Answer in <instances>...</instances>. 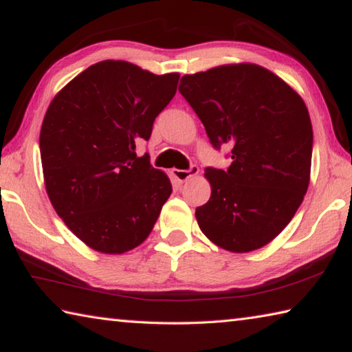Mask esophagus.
<instances>
[{
	"label": "esophagus",
	"instance_id": "obj_1",
	"mask_svg": "<svg viewBox=\"0 0 352 352\" xmlns=\"http://www.w3.org/2000/svg\"><path fill=\"white\" fill-rule=\"evenodd\" d=\"M199 174V168L197 166H192V168L188 169V170H183V169H172V177L175 178L178 183H184L188 182L189 178H192Z\"/></svg>",
	"mask_w": 352,
	"mask_h": 352
}]
</instances>
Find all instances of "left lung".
I'll list each match as a JSON object with an SVG mask.
<instances>
[{
    "label": "left lung",
    "mask_w": 352,
    "mask_h": 352,
    "mask_svg": "<svg viewBox=\"0 0 352 352\" xmlns=\"http://www.w3.org/2000/svg\"><path fill=\"white\" fill-rule=\"evenodd\" d=\"M178 90L214 147H231L228 170L208 168V204L195 210L201 233L231 253L270 243L295 216L311 182L307 107L281 77L256 63L184 74Z\"/></svg>",
    "instance_id": "8db88e82"
}]
</instances>
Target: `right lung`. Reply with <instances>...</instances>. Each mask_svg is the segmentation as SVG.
I'll return each instance as SVG.
<instances>
[{
	"label": "right lung",
	"instance_id": "add662e5",
	"mask_svg": "<svg viewBox=\"0 0 352 352\" xmlns=\"http://www.w3.org/2000/svg\"><path fill=\"white\" fill-rule=\"evenodd\" d=\"M180 74L102 60L68 82L40 130L45 188L65 225L91 250L122 254L151 234L172 192L136 142L175 96Z\"/></svg>",
	"mask_w": 352,
	"mask_h": 352
}]
</instances>
